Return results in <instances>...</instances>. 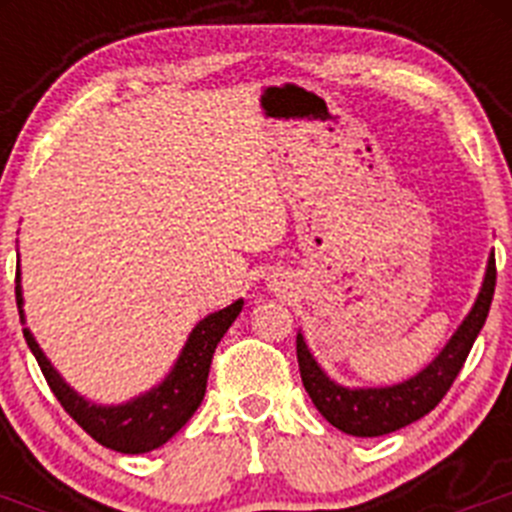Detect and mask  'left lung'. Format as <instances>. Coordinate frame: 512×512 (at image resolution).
Returning <instances> with one entry per match:
<instances>
[{
    "instance_id": "obj_1",
    "label": "left lung",
    "mask_w": 512,
    "mask_h": 512,
    "mask_svg": "<svg viewBox=\"0 0 512 512\" xmlns=\"http://www.w3.org/2000/svg\"><path fill=\"white\" fill-rule=\"evenodd\" d=\"M495 279V253H490L477 302L464 318V323L456 328L451 341L441 348V354L425 366L423 372L410 377L408 382L392 384V387H366V390L341 387L320 369L318 361L312 359L302 333H297V364H300L302 384H305L312 405L330 425H336L338 431L359 438L400 431L405 425L431 413L454 384L456 374L461 372V366L477 341L479 330L485 325L492 295H495Z\"/></svg>"
}]
</instances>
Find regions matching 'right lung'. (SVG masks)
I'll return each instance as SVG.
<instances>
[{
    "label": "right lung",
    "mask_w": 512,
    "mask_h": 512,
    "mask_svg": "<svg viewBox=\"0 0 512 512\" xmlns=\"http://www.w3.org/2000/svg\"><path fill=\"white\" fill-rule=\"evenodd\" d=\"M17 310L20 318L25 320L22 312V287H20V266H17ZM243 310V300H235L225 310H217L207 315L205 320L194 325L189 333L187 343H184L182 354L176 359L174 369L164 382L153 387V390L143 392V395L133 397L130 402L122 405H94V402L84 400L76 395L69 384L63 382L61 374L51 366V361L45 359L40 351L38 341L33 338L30 328H22L25 341L33 351L35 361H38L40 372H43L45 382L58 397L63 410L76 420V423L89 433L97 443L107 446L120 454H146V451L164 446L174 433L182 431V425L194 415V410L200 408L202 397L207 390V374H210L212 354H215L220 338L228 333L233 320L238 318V312Z\"/></svg>",
    "instance_id": "1"
}]
</instances>
